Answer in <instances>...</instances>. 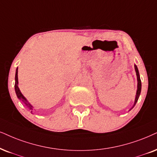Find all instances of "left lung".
<instances>
[{"label":"left lung","mask_w":157,"mask_h":157,"mask_svg":"<svg viewBox=\"0 0 157 157\" xmlns=\"http://www.w3.org/2000/svg\"><path fill=\"white\" fill-rule=\"evenodd\" d=\"M135 69H136V72L137 79H138V89H137V93H136V100H135L134 106H135V105H136V102L138 101V98H139L140 94V90H141V81H140L139 72H138V67H137L136 65H135Z\"/></svg>","instance_id":"8db88e82"}]
</instances>
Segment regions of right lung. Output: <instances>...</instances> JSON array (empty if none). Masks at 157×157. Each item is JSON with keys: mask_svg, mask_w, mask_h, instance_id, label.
<instances>
[{"mask_svg": "<svg viewBox=\"0 0 157 157\" xmlns=\"http://www.w3.org/2000/svg\"><path fill=\"white\" fill-rule=\"evenodd\" d=\"M14 87H15V91H16V94H17V96L18 97V98H19L20 100L22 101L25 103V104L27 106L29 109L32 110L33 109V106H31L30 104H29L28 101H27V99H26L25 97L22 94H21V93L20 92V90H19V87H18V68L17 69V70H16V75H15V85H14ZM33 112V111H31V112Z\"/></svg>", "mask_w": 157, "mask_h": 157, "instance_id": "right-lung-1", "label": "right lung"}]
</instances>
